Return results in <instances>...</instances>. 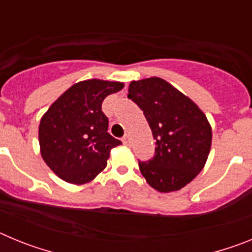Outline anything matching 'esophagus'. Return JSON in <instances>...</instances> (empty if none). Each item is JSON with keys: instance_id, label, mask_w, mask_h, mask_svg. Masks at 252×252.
Returning a JSON list of instances; mask_svg holds the SVG:
<instances>
[{"instance_id": "34e87169", "label": "esophagus", "mask_w": 252, "mask_h": 252, "mask_svg": "<svg viewBox=\"0 0 252 252\" xmlns=\"http://www.w3.org/2000/svg\"><path fill=\"white\" fill-rule=\"evenodd\" d=\"M122 142H124L125 145H130V144H131V137H130V135H126V136L122 137Z\"/></svg>"}]
</instances>
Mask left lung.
<instances>
[{
  "label": "left lung",
  "instance_id": "1",
  "mask_svg": "<svg viewBox=\"0 0 252 252\" xmlns=\"http://www.w3.org/2000/svg\"><path fill=\"white\" fill-rule=\"evenodd\" d=\"M128 98L144 111L155 139V155L139 161L142 177L158 192L179 190L202 171L212 145L203 111L159 77L132 81Z\"/></svg>",
  "mask_w": 252,
  "mask_h": 252
}]
</instances>
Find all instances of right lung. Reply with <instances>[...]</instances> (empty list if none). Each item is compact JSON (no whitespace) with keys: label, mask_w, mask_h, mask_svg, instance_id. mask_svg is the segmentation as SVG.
<instances>
[{"label":"right lung","mask_w":252,"mask_h":252,"mask_svg":"<svg viewBox=\"0 0 252 252\" xmlns=\"http://www.w3.org/2000/svg\"><path fill=\"white\" fill-rule=\"evenodd\" d=\"M124 87L115 81H81L44 113L39 125L40 154L60 179L81 186L106 168L111 150L121 141L107 132L108 119L102 112V102Z\"/></svg>","instance_id":"obj_1"}]
</instances>
